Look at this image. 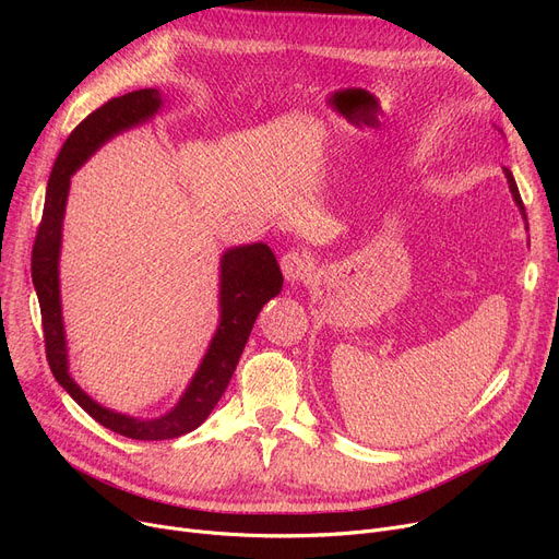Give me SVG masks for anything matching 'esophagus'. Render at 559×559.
I'll return each instance as SVG.
<instances>
[{
    "label": "esophagus",
    "instance_id": "34e87169",
    "mask_svg": "<svg viewBox=\"0 0 559 559\" xmlns=\"http://www.w3.org/2000/svg\"><path fill=\"white\" fill-rule=\"evenodd\" d=\"M312 267H314L312 258H310L308 253L299 251V249H292V251H287V253L281 258V270H283L285 278L292 281V283H295V281H304L306 276H310Z\"/></svg>",
    "mask_w": 559,
    "mask_h": 559
}]
</instances>
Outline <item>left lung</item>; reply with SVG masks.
Returning <instances> with one entry per match:
<instances>
[{
  "instance_id": "left-lung-1",
  "label": "left lung",
  "mask_w": 559,
  "mask_h": 559,
  "mask_svg": "<svg viewBox=\"0 0 559 559\" xmlns=\"http://www.w3.org/2000/svg\"><path fill=\"white\" fill-rule=\"evenodd\" d=\"M506 169V176H508V183H510V190H512V197H514V201H516V205L519 209L523 211V201H521V194H519V188H516V181H514V176H512V171L508 169V167H503ZM525 215V213H523Z\"/></svg>"
}]
</instances>
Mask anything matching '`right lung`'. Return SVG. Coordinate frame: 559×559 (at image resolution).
Masks as SVG:
<instances>
[{"label":"right lung","mask_w":559,"mask_h":559,"mask_svg":"<svg viewBox=\"0 0 559 559\" xmlns=\"http://www.w3.org/2000/svg\"><path fill=\"white\" fill-rule=\"evenodd\" d=\"M158 108L160 93L154 91V87H144V91L108 99L70 133L49 176L43 219L38 224L32 251V278L40 301L45 354L53 378L95 421L117 435L140 439V442L181 437L205 421V417L213 413V407L222 399L235 367H238L260 308L276 297L283 287L281 267L267 245H247L230 249L224 255L219 329L181 403L160 419L138 421L124 415H115L110 409L97 405L91 396H85L70 378L61 297H58V249H61V226L70 176L99 144H104L115 133L140 124L142 120H150Z\"/></svg>","instance_id":"right-lung-1"}]
</instances>
